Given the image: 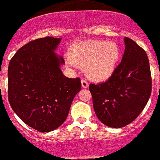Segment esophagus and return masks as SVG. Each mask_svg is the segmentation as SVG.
I'll use <instances>...</instances> for the list:
<instances>
[{"label":"esophagus","mask_w":160,"mask_h":160,"mask_svg":"<svg viewBox=\"0 0 160 160\" xmlns=\"http://www.w3.org/2000/svg\"><path fill=\"white\" fill-rule=\"evenodd\" d=\"M81 84L82 87H83V88H87L88 87V83L87 80H85L84 79H83V80H81Z\"/></svg>","instance_id":"obj_1"}]
</instances>
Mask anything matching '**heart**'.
I'll return each instance as SVG.
<instances>
[{
  "label": "heart",
  "mask_w": 160,
  "mask_h": 160,
  "mask_svg": "<svg viewBox=\"0 0 160 160\" xmlns=\"http://www.w3.org/2000/svg\"><path fill=\"white\" fill-rule=\"evenodd\" d=\"M68 55V65L85 68L89 79L102 82L108 80L114 73L121 57V49L113 41L92 40L72 44Z\"/></svg>",
  "instance_id": "1"
}]
</instances>
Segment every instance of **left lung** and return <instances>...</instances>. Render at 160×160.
<instances>
[{"mask_svg": "<svg viewBox=\"0 0 160 160\" xmlns=\"http://www.w3.org/2000/svg\"><path fill=\"white\" fill-rule=\"evenodd\" d=\"M121 62L103 83H90L93 108L106 126L123 128L134 121L146 106L152 93V75L144 50L125 37Z\"/></svg>", "mask_w": 160, "mask_h": 160, "instance_id": "obj_1", "label": "left lung"}]
</instances>
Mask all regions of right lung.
Listing matches in <instances>:
<instances>
[{
    "instance_id": "1",
    "label": "right lung",
    "mask_w": 160,
    "mask_h": 160,
    "mask_svg": "<svg viewBox=\"0 0 160 160\" xmlns=\"http://www.w3.org/2000/svg\"><path fill=\"white\" fill-rule=\"evenodd\" d=\"M60 38L46 37L22 46L10 60L8 98L24 123L41 132L55 130L67 118L81 89L79 77L62 73L64 59L54 52Z\"/></svg>"
}]
</instances>
